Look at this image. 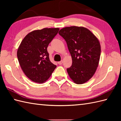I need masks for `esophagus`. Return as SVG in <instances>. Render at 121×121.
I'll return each instance as SVG.
<instances>
[{
    "label": "esophagus",
    "mask_w": 121,
    "mask_h": 121,
    "mask_svg": "<svg viewBox=\"0 0 121 121\" xmlns=\"http://www.w3.org/2000/svg\"><path fill=\"white\" fill-rule=\"evenodd\" d=\"M58 65H61L63 63V61L62 60L61 61H59V62H58Z\"/></svg>",
    "instance_id": "1"
}]
</instances>
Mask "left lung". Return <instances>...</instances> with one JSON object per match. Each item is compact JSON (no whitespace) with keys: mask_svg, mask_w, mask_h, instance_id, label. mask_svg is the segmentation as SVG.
<instances>
[{"mask_svg":"<svg viewBox=\"0 0 121 121\" xmlns=\"http://www.w3.org/2000/svg\"><path fill=\"white\" fill-rule=\"evenodd\" d=\"M59 34L65 39L72 59L67 69L70 78L77 84L86 83L96 72L101 54L98 39L91 30L72 26L61 29Z\"/></svg>","mask_w":121,"mask_h":121,"instance_id":"1","label":"left lung"}]
</instances>
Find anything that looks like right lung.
<instances>
[{"mask_svg":"<svg viewBox=\"0 0 121 121\" xmlns=\"http://www.w3.org/2000/svg\"><path fill=\"white\" fill-rule=\"evenodd\" d=\"M59 30V28H44L33 30L20 43L18 61L25 75L33 82L44 83L56 67L50 62L47 47Z\"/></svg>","mask_w":121,"mask_h":121,"instance_id":"right-lung-1","label":"right lung"}]
</instances>
